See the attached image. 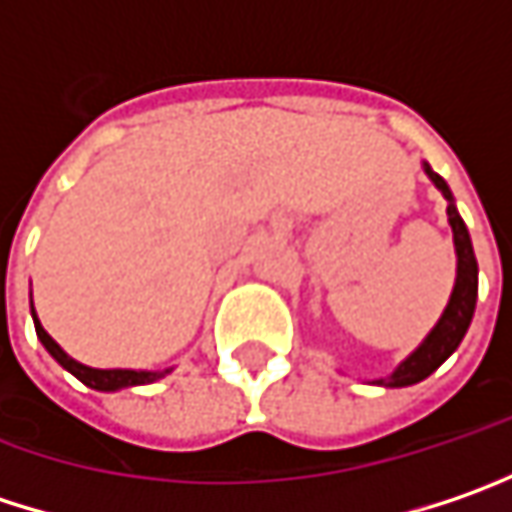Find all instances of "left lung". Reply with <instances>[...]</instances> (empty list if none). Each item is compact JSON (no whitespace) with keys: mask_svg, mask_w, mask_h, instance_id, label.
<instances>
[{"mask_svg":"<svg viewBox=\"0 0 512 512\" xmlns=\"http://www.w3.org/2000/svg\"><path fill=\"white\" fill-rule=\"evenodd\" d=\"M423 170L446 199V217H449L452 243H455V286H452V295H449L443 313L437 318V324L426 333V339L414 347L391 374L374 379V385H382V388H406V385L423 382L426 376L435 374L437 368L464 342L469 321L475 316V301H478V260L472 252L469 231H466L464 220L458 214L455 196L449 191L446 179L437 176L429 162H423Z\"/></svg>","mask_w":512,"mask_h":512,"instance_id":"left-lung-1","label":"left lung"}]
</instances>
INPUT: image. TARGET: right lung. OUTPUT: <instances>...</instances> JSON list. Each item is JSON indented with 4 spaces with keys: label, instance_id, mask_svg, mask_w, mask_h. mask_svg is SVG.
Masks as SVG:
<instances>
[{
    "label": "right lung",
    "instance_id": "add662e5",
    "mask_svg": "<svg viewBox=\"0 0 512 512\" xmlns=\"http://www.w3.org/2000/svg\"><path fill=\"white\" fill-rule=\"evenodd\" d=\"M31 318H34V327H37V339L43 342L48 353L69 371L72 376H77L83 385L95 388V391H121V388H136V385H150L156 379H162L165 374H170L173 368H165V371H133V368H89L83 362L72 359L63 347L57 345L51 336L46 333V327L40 324V318L34 313V301H31Z\"/></svg>",
    "mask_w": 512,
    "mask_h": 512
}]
</instances>
